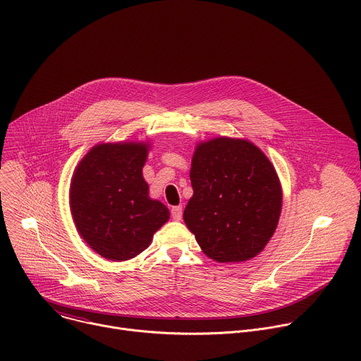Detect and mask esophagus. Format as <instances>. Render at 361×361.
<instances>
[{
	"instance_id": "34e87169",
	"label": "esophagus",
	"mask_w": 361,
	"mask_h": 361,
	"mask_svg": "<svg viewBox=\"0 0 361 361\" xmlns=\"http://www.w3.org/2000/svg\"><path fill=\"white\" fill-rule=\"evenodd\" d=\"M183 217V207L181 205H176V207L171 209V219L176 221H180Z\"/></svg>"
}]
</instances>
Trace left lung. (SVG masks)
<instances>
[{"mask_svg": "<svg viewBox=\"0 0 361 361\" xmlns=\"http://www.w3.org/2000/svg\"><path fill=\"white\" fill-rule=\"evenodd\" d=\"M194 190L184 223L202 252L219 263H243L273 237L283 191L266 154L244 138L198 142L191 160Z\"/></svg>", "mask_w": 361, "mask_h": 361, "instance_id": "1", "label": "left lung"}]
</instances>
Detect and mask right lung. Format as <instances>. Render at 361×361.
<instances>
[{
  "label": "right lung",
  "instance_id": "right-lung-1",
  "mask_svg": "<svg viewBox=\"0 0 361 361\" xmlns=\"http://www.w3.org/2000/svg\"><path fill=\"white\" fill-rule=\"evenodd\" d=\"M151 144L101 142L78 163L70 185V210L82 240L111 262L142 252L170 219L166 205L148 195L142 167Z\"/></svg>",
  "mask_w": 361,
  "mask_h": 361
}]
</instances>
